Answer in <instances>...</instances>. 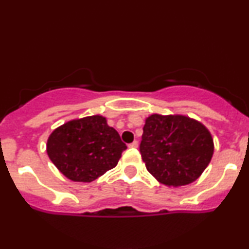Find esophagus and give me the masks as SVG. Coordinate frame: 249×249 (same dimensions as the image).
<instances>
[{
  "label": "esophagus",
  "mask_w": 249,
  "mask_h": 249,
  "mask_svg": "<svg viewBox=\"0 0 249 249\" xmlns=\"http://www.w3.org/2000/svg\"><path fill=\"white\" fill-rule=\"evenodd\" d=\"M128 147H134V148L138 147V142H137V141L132 142H131V144H128Z\"/></svg>",
  "instance_id": "esophagus-1"
}]
</instances>
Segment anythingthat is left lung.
Here are the masks:
<instances>
[{
	"label": "left lung",
	"instance_id": "obj_1",
	"mask_svg": "<svg viewBox=\"0 0 249 249\" xmlns=\"http://www.w3.org/2000/svg\"><path fill=\"white\" fill-rule=\"evenodd\" d=\"M141 151L147 171L166 186L196 181L210 164L213 139L201 123L185 116L152 115L142 127Z\"/></svg>",
	"mask_w": 249,
	"mask_h": 249
}]
</instances>
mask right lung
Wrapping results in <instances>:
<instances>
[{"label":"right lung","mask_w":249,"mask_h":249,"mask_svg":"<svg viewBox=\"0 0 249 249\" xmlns=\"http://www.w3.org/2000/svg\"><path fill=\"white\" fill-rule=\"evenodd\" d=\"M126 145L102 116L70 121L50 134L47 152L67 178L91 182L118 164Z\"/></svg>","instance_id":"1"}]
</instances>
